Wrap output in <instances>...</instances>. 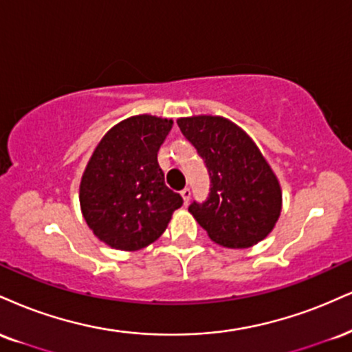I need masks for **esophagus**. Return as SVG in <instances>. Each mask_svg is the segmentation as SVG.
<instances>
[{
  "instance_id": "34e87169",
  "label": "esophagus",
  "mask_w": 352,
  "mask_h": 352,
  "mask_svg": "<svg viewBox=\"0 0 352 352\" xmlns=\"http://www.w3.org/2000/svg\"><path fill=\"white\" fill-rule=\"evenodd\" d=\"M180 195H182V198H184V201L188 203V201H190V197H192V192H190L188 187H185V188L180 192Z\"/></svg>"
}]
</instances>
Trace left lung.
<instances>
[{
    "label": "left lung",
    "instance_id": "1",
    "mask_svg": "<svg viewBox=\"0 0 352 352\" xmlns=\"http://www.w3.org/2000/svg\"><path fill=\"white\" fill-rule=\"evenodd\" d=\"M182 134L208 168L211 187L188 211L217 244L245 249L267 238L280 217L282 190L259 147L221 116L180 118Z\"/></svg>",
    "mask_w": 352,
    "mask_h": 352
}]
</instances>
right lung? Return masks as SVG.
<instances>
[{"label":"right lung","instance_id":"right-lung-1","mask_svg":"<svg viewBox=\"0 0 352 352\" xmlns=\"http://www.w3.org/2000/svg\"><path fill=\"white\" fill-rule=\"evenodd\" d=\"M173 121L139 114L103 135L80 182V206L100 241L138 251L165 231L182 197L165 185L157 152Z\"/></svg>","mask_w":352,"mask_h":352}]
</instances>
